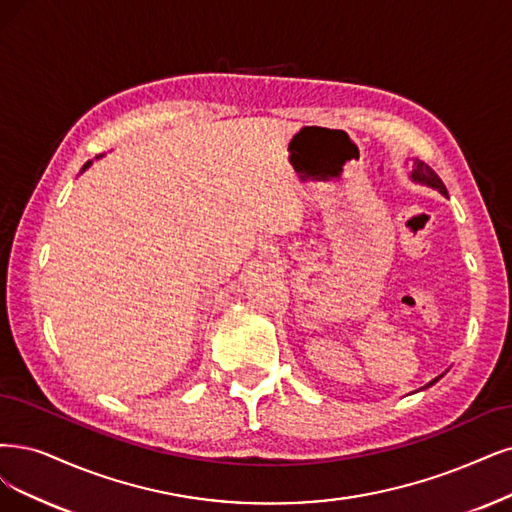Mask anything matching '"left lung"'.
I'll list each match as a JSON object with an SVG mask.
<instances>
[{
	"instance_id": "1",
	"label": "left lung",
	"mask_w": 512,
	"mask_h": 512,
	"mask_svg": "<svg viewBox=\"0 0 512 512\" xmlns=\"http://www.w3.org/2000/svg\"><path fill=\"white\" fill-rule=\"evenodd\" d=\"M411 179L415 181V183H422V185H428V187H432V189H439V192L443 194V196H447V189H445V185H443V181L439 179V175L434 173V170L428 166V164H424L422 160H413V170H411ZM443 375H439V377H434V380L430 382V384H426L424 388H428V386H432L434 382H439Z\"/></svg>"
}]
</instances>
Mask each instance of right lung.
Returning a JSON list of instances; mask_svg holds the SVG:
<instances>
[{
	"label": "right lung",
	"mask_w": 512,
	"mask_h": 512,
	"mask_svg": "<svg viewBox=\"0 0 512 512\" xmlns=\"http://www.w3.org/2000/svg\"><path fill=\"white\" fill-rule=\"evenodd\" d=\"M88 166H90V162H86V164H84V168H82V170H86V168H88Z\"/></svg>",
	"instance_id": "1"
}]
</instances>
